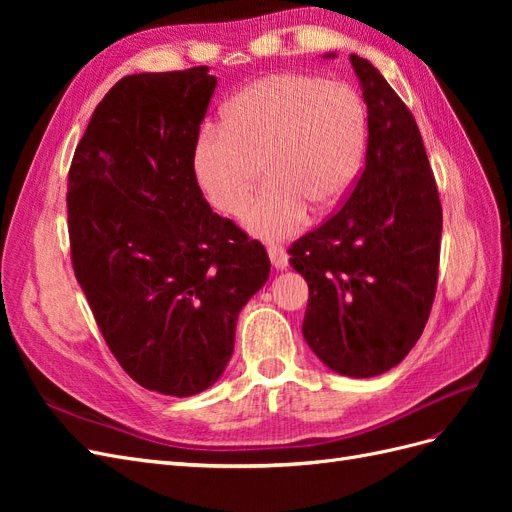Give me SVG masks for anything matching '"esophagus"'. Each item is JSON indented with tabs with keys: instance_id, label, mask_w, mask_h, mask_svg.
Masks as SVG:
<instances>
[{
	"instance_id": "1",
	"label": "esophagus",
	"mask_w": 512,
	"mask_h": 512,
	"mask_svg": "<svg viewBox=\"0 0 512 512\" xmlns=\"http://www.w3.org/2000/svg\"><path fill=\"white\" fill-rule=\"evenodd\" d=\"M267 252H269V258H271V265L277 271H282V269L288 267V254L284 252V247L271 243V245H267Z\"/></svg>"
}]
</instances>
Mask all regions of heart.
Instances as JSON below:
<instances>
[{"instance_id":"b5f03b06","label":"heart","mask_w":512,"mask_h":512,"mask_svg":"<svg viewBox=\"0 0 512 512\" xmlns=\"http://www.w3.org/2000/svg\"><path fill=\"white\" fill-rule=\"evenodd\" d=\"M365 111L356 91L309 74H271L243 87L222 111V128L198 134L192 168L213 209L243 215L250 235L282 241L297 235L312 207L342 203L361 168Z\"/></svg>"}]
</instances>
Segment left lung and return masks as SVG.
Instances as JSON below:
<instances>
[{
  "mask_svg": "<svg viewBox=\"0 0 512 512\" xmlns=\"http://www.w3.org/2000/svg\"><path fill=\"white\" fill-rule=\"evenodd\" d=\"M350 64L367 104L365 168L342 209L288 252L309 288L307 346L337 374L374 378L404 361L425 329L442 207L408 106L367 59L350 55Z\"/></svg>",
  "mask_w": 512,
  "mask_h": 512,
  "instance_id": "1",
  "label": "left lung"
}]
</instances>
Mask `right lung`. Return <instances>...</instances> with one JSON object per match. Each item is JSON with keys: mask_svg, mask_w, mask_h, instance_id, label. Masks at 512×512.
I'll use <instances>...</instances> for the list:
<instances>
[{"mask_svg": "<svg viewBox=\"0 0 512 512\" xmlns=\"http://www.w3.org/2000/svg\"><path fill=\"white\" fill-rule=\"evenodd\" d=\"M215 85L207 66L123 76L68 173L76 280L119 365L160 395L220 380L241 309L271 271L265 247L213 213L194 177Z\"/></svg>", "mask_w": 512, "mask_h": 512, "instance_id": "1", "label": "right lung"}]
</instances>
